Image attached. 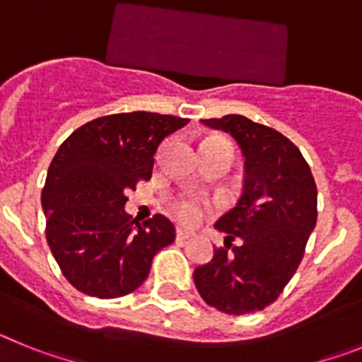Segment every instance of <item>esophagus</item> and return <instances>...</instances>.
Listing matches in <instances>:
<instances>
[{
	"instance_id": "1",
	"label": "esophagus",
	"mask_w": 362,
	"mask_h": 362,
	"mask_svg": "<svg viewBox=\"0 0 362 362\" xmlns=\"http://www.w3.org/2000/svg\"><path fill=\"white\" fill-rule=\"evenodd\" d=\"M190 238H192V232H188V230L177 228V232H175V239H177V241H187V239Z\"/></svg>"
}]
</instances>
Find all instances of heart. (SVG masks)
<instances>
[{
	"mask_svg": "<svg viewBox=\"0 0 362 362\" xmlns=\"http://www.w3.org/2000/svg\"><path fill=\"white\" fill-rule=\"evenodd\" d=\"M204 145H217V146H226L233 152L232 143L223 139V137H212L209 141H204ZM210 204L206 201L199 199V197L194 196H185L179 197V199L172 201L170 204V214L183 225H196L197 221L203 219V216L206 214Z\"/></svg>",
	"mask_w": 362,
	"mask_h": 362,
	"instance_id": "b5f03b06",
	"label": "heart"
}]
</instances>
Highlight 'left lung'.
Listing matches in <instances>:
<instances>
[{
	"instance_id": "obj_1",
	"label": "left lung",
	"mask_w": 362,
	"mask_h": 362,
	"mask_svg": "<svg viewBox=\"0 0 362 362\" xmlns=\"http://www.w3.org/2000/svg\"><path fill=\"white\" fill-rule=\"evenodd\" d=\"M201 121L239 143L246 175L238 206L216 223L225 246L194 270V283L219 312H259L279 297L305 255L317 221V187L300 150L277 130L239 114Z\"/></svg>"
}]
</instances>
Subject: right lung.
<instances>
[{
	"label": "right lung",
	"mask_w": 362,
	"mask_h": 362,
	"mask_svg": "<svg viewBox=\"0 0 362 362\" xmlns=\"http://www.w3.org/2000/svg\"><path fill=\"white\" fill-rule=\"evenodd\" d=\"M185 117L127 112L74 130L54 156L41 192L47 243L74 288L99 299L134 292L153 255L175 239L161 214L143 225L124 214V196L152 177L153 153Z\"/></svg>",
	"instance_id": "right-lung-1"
}]
</instances>
